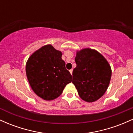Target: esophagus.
<instances>
[{
	"instance_id": "1",
	"label": "esophagus",
	"mask_w": 133,
	"mask_h": 133,
	"mask_svg": "<svg viewBox=\"0 0 133 133\" xmlns=\"http://www.w3.org/2000/svg\"><path fill=\"white\" fill-rule=\"evenodd\" d=\"M72 71H73L72 69L69 70V72H70V73H71V75H72Z\"/></svg>"
}]
</instances>
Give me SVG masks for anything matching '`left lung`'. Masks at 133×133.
<instances>
[{
  "label": "left lung",
  "mask_w": 133,
  "mask_h": 133,
  "mask_svg": "<svg viewBox=\"0 0 133 133\" xmlns=\"http://www.w3.org/2000/svg\"><path fill=\"white\" fill-rule=\"evenodd\" d=\"M77 66L72 71V82L79 96L92 103L103 96L111 78V68L104 56L95 49L84 48L76 51Z\"/></svg>",
  "instance_id": "obj_1"
}]
</instances>
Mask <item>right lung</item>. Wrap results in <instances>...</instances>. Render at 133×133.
I'll return each mask as SVG.
<instances>
[{"label":"right lung","mask_w":133,"mask_h":133,"mask_svg":"<svg viewBox=\"0 0 133 133\" xmlns=\"http://www.w3.org/2000/svg\"><path fill=\"white\" fill-rule=\"evenodd\" d=\"M61 51L51 44L41 47L31 54L25 65L29 83L32 91L45 101L57 98L72 76L65 68Z\"/></svg>","instance_id":"1"}]
</instances>
